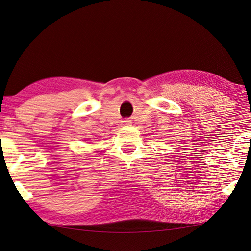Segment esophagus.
Here are the masks:
<instances>
[{
    "label": "esophagus",
    "instance_id": "esophagus-1",
    "mask_svg": "<svg viewBox=\"0 0 251 251\" xmlns=\"http://www.w3.org/2000/svg\"><path fill=\"white\" fill-rule=\"evenodd\" d=\"M122 125L123 126H131V121L130 120H123Z\"/></svg>",
    "mask_w": 251,
    "mask_h": 251
}]
</instances>
